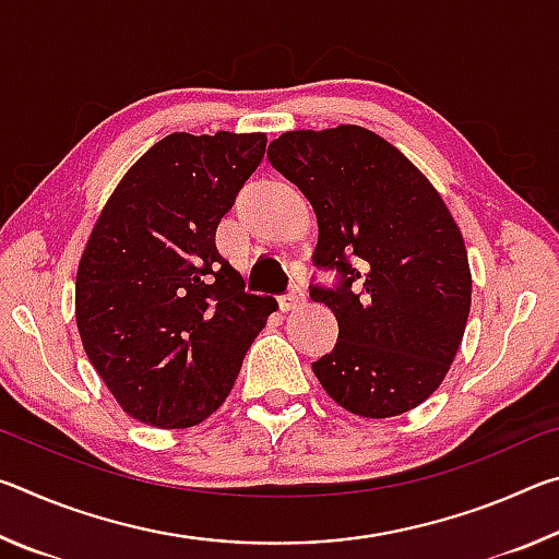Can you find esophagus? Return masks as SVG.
Wrapping results in <instances>:
<instances>
[{
    "label": "esophagus",
    "instance_id": "obj_1",
    "mask_svg": "<svg viewBox=\"0 0 559 559\" xmlns=\"http://www.w3.org/2000/svg\"><path fill=\"white\" fill-rule=\"evenodd\" d=\"M302 302H306V290H302V286H290L286 296L278 298V306H281L283 313H288V310H296L298 306H302Z\"/></svg>",
    "mask_w": 559,
    "mask_h": 559
}]
</instances>
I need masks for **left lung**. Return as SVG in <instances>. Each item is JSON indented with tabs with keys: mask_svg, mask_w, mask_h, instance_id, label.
I'll list each match as a JSON object with an SVG mask.
<instances>
[{
	"mask_svg": "<svg viewBox=\"0 0 559 559\" xmlns=\"http://www.w3.org/2000/svg\"><path fill=\"white\" fill-rule=\"evenodd\" d=\"M269 163L313 204V263L337 273L333 288L310 286L340 328L318 382L365 419L414 409L447 377L471 310L468 253L441 194L359 126L283 132Z\"/></svg>",
	"mask_w": 559,
	"mask_h": 559,
	"instance_id": "left-lung-1",
	"label": "left lung"
}]
</instances>
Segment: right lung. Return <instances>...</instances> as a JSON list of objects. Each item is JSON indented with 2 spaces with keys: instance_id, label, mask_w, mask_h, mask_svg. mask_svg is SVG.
Returning <instances> with one entry per match:
<instances>
[{
  "instance_id": "obj_1",
  "label": "right lung",
  "mask_w": 559,
  "mask_h": 559,
  "mask_svg": "<svg viewBox=\"0 0 559 559\" xmlns=\"http://www.w3.org/2000/svg\"><path fill=\"white\" fill-rule=\"evenodd\" d=\"M263 153V132H173L128 169L93 226L75 276V323L132 419L159 429L202 424L278 308L246 293L214 243Z\"/></svg>"
}]
</instances>
